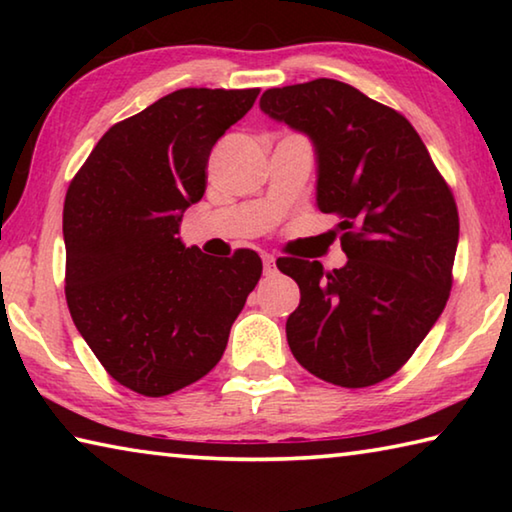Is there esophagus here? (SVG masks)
I'll return each mask as SVG.
<instances>
[{
	"mask_svg": "<svg viewBox=\"0 0 512 512\" xmlns=\"http://www.w3.org/2000/svg\"><path fill=\"white\" fill-rule=\"evenodd\" d=\"M262 262H264V273H266V275L275 273V257H273V255L264 253V255H262Z\"/></svg>",
	"mask_w": 512,
	"mask_h": 512,
	"instance_id": "34e87169",
	"label": "esophagus"
}]
</instances>
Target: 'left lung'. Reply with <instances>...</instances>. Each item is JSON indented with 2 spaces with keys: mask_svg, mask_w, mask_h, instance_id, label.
Masks as SVG:
<instances>
[{
  "mask_svg": "<svg viewBox=\"0 0 512 512\" xmlns=\"http://www.w3.org/2000/svg\"><path fill=\"white\" fill-rule=\"evenodd\" d=\"M259 108L314 144L316 205L339 216L348 255L329 273L309 259L277 262L300 287L287 318L289 348L329 384H379L409 361L447 305L454 196L409 119L348 83L273 88Z\"/></svg>",
  "mask_w": 512,
  "mask_h": 512,
  "instance_id": "8db88e82",
  "label": "left lung"
}]
</instances>
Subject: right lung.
<instances>
[{
	"mask_svg": "<svg viewBox=\"0 0 512 512\" xmlns=\"http://www.w3.org/2000/svg\"><path fill=\"white\" fill-rule=\"evenodd\" d=\"M257 94L171 92L112 126L67 189L69 314L110 377L140 395L205 377L262 275L253 250L212 259L178 237L205 194L212 146Z\"/></svg>",
	"mask_w": 512,
	"mask_h": 512,
	"instance_id": "right-lung-1",
	"label": "right lung"
}]
</instances>
